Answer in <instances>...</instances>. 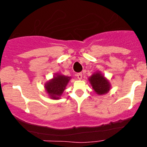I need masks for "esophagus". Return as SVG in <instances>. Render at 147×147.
Masks as SVG:
<instances>
[{
	"instance_id": "obj_1",
	"label": "esophagus",
	"mask_w": 147,
	"mask_h": 147,
	"mask_svg": "<svg viewBox=\"0 0 147 147\" xmlns=\"http://www.w3.org/2000/svg\"><path fill=\"white\" fill-rule=\"evenodd\" d=\"M77 77L79 79H82V77H83V75H82V72H80V73H77Z\"/></svg>"
}]
</instances>
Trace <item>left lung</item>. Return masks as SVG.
<instances>
[{"instance_id": "8db88e82", "label": "left lung", "mask_w": 147, "mask_h": 147, "mask_svg": "<svg viewBox=\"0 0 147 147\" xmlns=\"http://www.w3.org/2000/svg\"><path fill=\"white\" fill-rule=\"evenodd\" d=\"M88 79L92 89L98 95H104L110 90L111 84L109 80L105 78L100 72H95Z\"/></svg>"}]
</instances>
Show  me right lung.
<instances>
[{
    "label": "right lung",
    "instance_id": "right-lung-1",
    "mask_svg": "<svg viewBox=\"0 0 147 147\" xmlns=\"http://www.w3.org/2000/svg\"><path fill=\"white\" fill-rule=\"evenodd\" d=\"M71 77L57 74L51 80L45 84L47 93L52 99H59L65 90L67 84Z\"/></svg>",
    "mask_w": 147,
    "mask_h": 147
}]
</instances>
